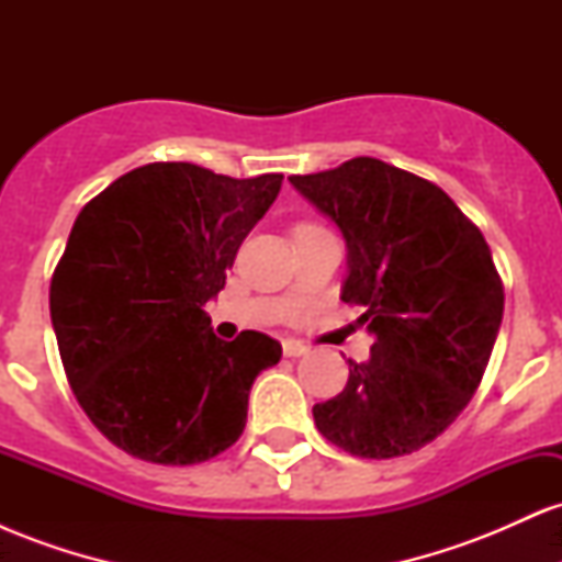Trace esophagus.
I'll use <instances>...</instances> for the list:
<instances>
[{
    "label": "esophagus",
    "mask_w": 562,
    "mask_h": 562,
    "mask_svg": "<svg viewBox=\"0 0 562 562\" xmlns=\"http://www.w3.org/2000/svg\"><path fill=\"white\" fill-rule=\"evenodd\" d=\"M282 351H285V357H303V353H308V346L301 344V340L288 338L285 344H282Z\"/></svg>",
    "instance_id": "1"
}]
</instances>
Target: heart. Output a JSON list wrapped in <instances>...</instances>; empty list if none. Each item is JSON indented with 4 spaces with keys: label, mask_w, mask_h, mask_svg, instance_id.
Segmentation results:
<instances>
[{
    "label": "heart",
    "mask_w": 562,
    "mask_h": 562,
    "mask_svg": "<svg viewBox=\"0 0 562 562\" xmlns=\"http://www.w3.org/2000/svg\"><path fill=\"white\" fill-rule=\"evenodd\" d=\"M312 229H319V227H317V224H312V222H299L293 227V237L295 235H303V232H312Z\"/></svg>",
    "instance_id": "b5f03b06"
}]
</instances>
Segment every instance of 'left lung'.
<instances>
[{"label":"left lung","instance_id":"left-lung-1","mask_svg":"<svg viewBox=\"0 0 562 562\" xmlns=\"http://www.w3.org/2000/svg\"><path fill=\"white\" fill-rule=\"evenodd\" d=\"M288 179L344 232L340 299L375 338L367 362H348L346 389L314 404L317 430L364 460L412 454L460 417L486 372L505 312L492 250L441 187L378 158Z\"/></svg>","mask_w":562,"mask_h":562}]
</instances>
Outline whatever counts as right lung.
Here are the masks:
<instances>
[{
	"label": "right lung",
	"instance_id": "add662e5",
	"mask_svg": "<svg viewBox=\"0 0 562 562\" xmlns=\"http://www.w3.org/2000/svg\"><path fill=\"white\" fill-rule=\"evenodd\" d=\"M280 184L147 164L76 216L49 314L74 396L126 454L198 465L240 438L250 385L282 346L256 330L216 338L203 306Z\"/></svg>",
	"mask_w": 562,
	"mask_h": 562
}]
</instances>
